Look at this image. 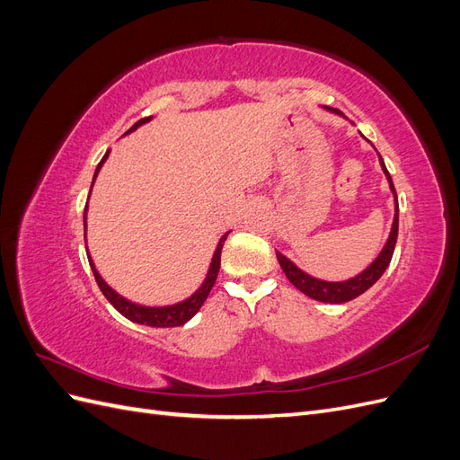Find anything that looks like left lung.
Returning a JSON list of instances; mask_svg holds the SVG:
<instances>
[{"instance_id":"obj_1","label":"left lung","mask_w":460,"mask_h":460,"mask_svg":"<svg viewBox=\"0 0 460 460\" xmlns=\"http://www.w3.org/2000/svg\"><path fill=\"white\" fill-rule=\"evenodd\" d=\"M326 111L333 115H340L341 117V111L338 109H332V107H324ZM380 157V166L382 171L387 178V184L389 190L394 193V207H395V213H394V222H392V230H389L387 240L382 247V252L378 253L368 267L358 272L357 276L349 278V280H341V282H328V280H320V278H314L311 274H307L305 270H301L296 262H291L286 255H282L280 252H276L278 262H280V267L284 270V274L288 276V280L294 284L301 294H305L307 297L314 299V301H323V303H347L355 297H358L360 294H365L368 288H372L376 282L380 280V276L385 272V269L389 267V261L394 257V249L397 243V232H399V203H397V193L392 182V176H389L387 169H385V163L382 159V155L378 153Z\"/></svg>"}]
</instances>
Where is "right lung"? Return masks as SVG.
I'll return each instance as SVG.
<instances>
[{
    "label": "right lung",
    "instance_id": "1",
    "mask_svg": "<svg viewBox=\"0 0 460 460\" xmlns=\"http://www.w3.org/2000/svg\"><path fill=\"white\" fill-rule=\"evenodd\" d=\"M151 119H153V117L140 119L127 134L134 132L136 128H140L142 124L149 122ZM127 134H124V136H127ZM107 157H109V151L105 153L103 159L100 161V164H97V169H95V172H93L92 186H93V182H95L97 174H100L103 163L107 161ZM90 193H92V190H90ZM88 199H90V198H88ZM86 215H88V203H86V207H84V240H86ZM228 234H230V230L218 240V243H217V247H215V253H213V257H211V262H208L205 280L201 282V286H199L196 291H193V294H191L190 297H186V299H182V301H178V303H172V305H140V303H134V301H130V299H127V297H122L120 294H117V291L103 280L100 270L95 269V262L92 261L90 252H86V253H88V261H90L92 272H93V276H95V282H97V286H100L102 294L107 297V301H109L111 305H113V307H115L124 318L132 320V323H136V324H144V326H151V328H174V326L186 324L191 316H196V313L201 309V305L205 303V299L208 297V294H211V289H213L215 280H217V276H218V269H220V252H222V245H225V242H226V238H228Z\"/></svg>",
    "mask_w": 460,
    "mask_h": 460
}]
</instances>
